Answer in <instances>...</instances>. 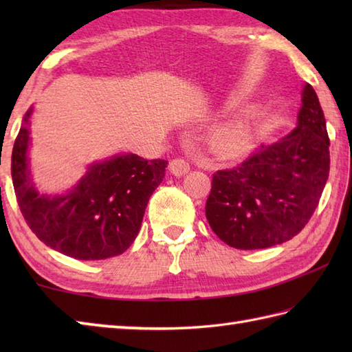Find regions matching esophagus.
Returning <instances> with one entry per match:
<instances>
[{
  "instance_id": "34e87169",
  "label": "esophagus",
  "mask_w": 352,
  "mask_h": 352,
  "mask_svg": "<svg viewBox=\"0 0 352 352\" xmlns=\"http://www.w3.org/2000/svg\"><path fill=\"white\" fill-rule=\"evenodd\" d=\"M169 170L175 177H182L184 174H188V172L190 170V164L188 160L180 159V157H178V159H174L169 163Z\"/></svg>"
}]
</instances>
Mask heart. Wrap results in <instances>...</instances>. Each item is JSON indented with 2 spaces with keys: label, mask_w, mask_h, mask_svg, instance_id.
<instances>
[{
  "label": "heart",
  "mask_w": 352,
  "mask_h": 352,
  "mask_svg": "<svg viewBox=\"0 0 352 352\" xmlns=\"http://www.w3.org/2000/svg\"><path fill=\"white\" fill-rule=\"evenodd\" d=\"M254 129H256V119L251 113L228 119L214 126L208 138V146L212 151L227 157L242 155L252 145Z\"/></svg>",
  "instance_id": "heart-1"
}]
</instances>
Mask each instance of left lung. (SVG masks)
Masks as SVG:
<instances>
[{"label":"left lung","instance_id":"obj_1","mask_svg":"<svg viewBox=\"0 0 352 352\" xmlns=\"http://www.w3.org/2000/svg\"><path fill=\"white\" fill-rule=\"evenodd\" d=\"M298 124L233 169L213 174L206 218L222 242L261 250L290 241L316 210L330 172V139L318 95L302 89Z\"/></svg>","mask_w":352,"mask_h":352}]
</instances>
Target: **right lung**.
Listing matches in <instances>:
<instances>
[{
    "mask_svg": "<svg viewBox=\"0 0 352 352\" xmlns=\"http://www.w3.org/2000/svg\"><path fill=\"white\" fill-rule=\"evenodd\" d=\"M30 107L12 153V178L28 227L45 245L78 260L115 257L136 239L153 192L163 182L166 160L116 154L89 164L63 195L36 189L30 174Z\"/></svg>",
    "mask_w": 352,
    "mask_h": 352,
    "instance_id": "right-lung-1",
    "label": "right lung"
}]
</instances>
